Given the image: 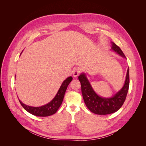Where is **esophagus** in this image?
Masks as SVG:
<instances>
[{
    "label": "esophagus",
    "mask_w": 146,
    "mask_h": 146,
    "mask_svg": "<svg viewBox=\"0 0 146 146\" xmlns=\"http://www.w3.org/2000/svg\"><path fill=\"white\" fill-rule=\"evenodd\" d=\"M81 72H82V69L80 68H76L73 70V72H72L73 76L74 77H77L78 76V75L80 74Z\"/></svg>",
    "instance_id": "obj_1"
}]
</instances>
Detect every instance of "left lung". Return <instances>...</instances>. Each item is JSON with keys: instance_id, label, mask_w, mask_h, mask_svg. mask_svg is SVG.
Here are the masks:
<instances>
[{"instance_id": "obj_1", "label": "left lung", "mask_w": 146, "mask_h": 146, "mask_svg": "<svg viewBox=\"0 0 146 146\" xmlns=\"http://www.w3.org/2000/svg\"><path fill=\"white\" fill-rule=\"evenodd\" d=\"M111 49L126 58L121 48L113 42H111ZM78 80L81 84L82 93L87 108L94 114L106 115L115 113L124 103L130 84L129 70V69L127 70L125 82L123 88L111 98H102L97 95L84 74L78 76Z\"/></svg>"}]
</instances>
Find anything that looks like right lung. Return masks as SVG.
<instances>
[{"instance_id":"right-lung-1","label":"right lung","mask_w":146,"mask_h":146,"mask_svg":"<svg viewBox=\"0 0 146 146\" xmlns=\"http://www.w3.org/2000/svg\"><path fill=\"white\" fill-rule=\"evenodd\" d=\"M72 77H69L68 78H66L63 82L62 85H61V87L60 88V89L54 99L48 104L42 106V107H30V106H27L24 104L20 100H19V102L26 111L33 114V115L41 117L51 116L57 111V110H58L61 104H62L66 89H67L68 86L69 85L70 82L72 81Z\"/></svg>"}]
</instances>
